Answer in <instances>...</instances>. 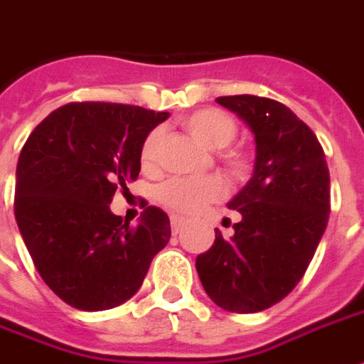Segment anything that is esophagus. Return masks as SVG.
Wrapping results in <instances>:
<instances>
[{"label": "esophagus", "instance_id": "34e87169", "mask_svg": "<svg viewBox=\"0 0 364 364\" xmlns=\"http://www.w3.org/2000/svg\"><path fill=\"white\" fill-rule=\"evenodd\" d=\"M183 226H185V220L179 217H171V230H173V235H179L183 230Z\"/></svg>", "mask_w": 364, "mask_h": 364}]
</instances>
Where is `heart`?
Listing matches in <instances>:
<instances>
[{"label": "heart", "instance_id": "obj_1", "mask_svg": "<svg viewBox=\"0 0 364 364\" xmlns=\"http://www.w3.org/2000/svg\"><path fill=\"white\" fill-rule=\"evenodd\" d=\"M183 126L187 128L193 138L200 141L208 149H220V161L225 164L226 171L232 177H244L250 169V159L242 149L226 147L235 141L238 134V122L217 108H205V110L193 112L183 120ZM164 141V129H151L141 144L139 159L146 169L156 167ZM223 181L215 175L207 177H173L165 181L157 189V200L159 205L171 210L179 217H191L199 213L200 208L207 207L208 203L223 197Z\"/></svg>", "mask_w": 364, "mask_h": 364}]
</instances>
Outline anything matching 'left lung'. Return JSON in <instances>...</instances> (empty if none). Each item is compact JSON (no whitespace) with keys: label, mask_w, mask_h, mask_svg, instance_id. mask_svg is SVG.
Returning a JSON list of instances; mask_svg holds the SVG:
<instances>
[{"label":"left lung","mask_w":364,"mask_h":364,"mask_svg":"<svg viewBox=\"0 0 364 364\" xmlns=\"http://www.w3.org/2000/svg\"><path fill=\"white\" fill-rule=\"evenodd\" d=\"M256 139L252 179L228 207L240 213L235 236L197 256L208 297L232 314L276 306L304 278L331 210L329 169L306 122L278 100L252 94L218 96Z\"/></svg>","instance_id":"left-lung-1"}]
</instances>
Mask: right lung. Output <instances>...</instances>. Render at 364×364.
I'll return each instance as SVG.
<instances>
[{
  "label": "right lung",
  "mask_w": 364,
  "mask_h": 364,
  "mask_svg": "<svg viewBox=\"0 0 364 364\" xmlns=\"http://www.w3.org/2000/svg\"><path fill=\"white\" fill-rule=\"evenodd\" d=\"M167 112L112 102H70L33 129L17 161L15 220L43 282L82 311L122 306L169 242L161 208L132 226L110 210L141 169L139 149Z\"/></svg>",
  "instance_id": "1"
}]
</instances>
